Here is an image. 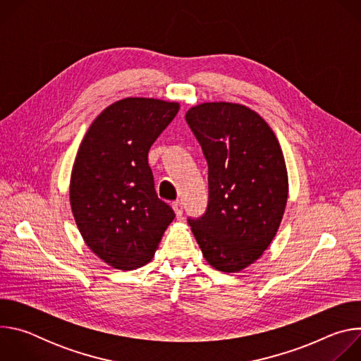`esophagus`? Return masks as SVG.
Returning <instances> with one entry per match:
<instances>
[{
	"instance_id": "obj_1",
	"label": "esophagus",
	"mask_w": 361,
	"mask_h": 361,
	"mask_svg": "<svg viewBox=\"0 0 361 361\" xmlns=\"http://www.w3.org/2000/svg\"><path fill=\"white\" fill-rule=\"evenodd\" d=\"M173 210H174L177 219H181V216H183V204L180 201H174L173 202Z\"/></svg>"
}]
</instances>
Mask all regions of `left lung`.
Segmentation results:
<instances>
[{"label": "left lung", "instance_id": "1", "mask_svg": "<svg viewBox=\"0 0 361 361\" xmlns=\"http://www.w3.org/2000/svg\"><path fill=\"white\" fill-rule=\"evenodd\" d=\"M209 163V207L188 220L205 262L238 273L264 254L288 198L280 142L266 120L227 101L201 102L185 113Z\"/></svg>", "mask_w": 361, "mask_h": 361}]
</instances>
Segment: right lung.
Returning <instances> with one entry per match:
<instances>
[{"label": "right lung", "mask_w": 361, "mask_h": 361, "mask_svg": "<svg viewBox=\"0 0 361 361\" xmlns=\"http://www.w3.org/2000/svg\"><path fill=\"white\" fill-rule=\"evenodd\" d=\"M178 110L176 101L118 99L91 123L78 147L71 212L87 247L113 269L147 264L176 217L154 188L148 151Z\"/></svg>", "instance_id": "right-lung-1"}]
</instances>
